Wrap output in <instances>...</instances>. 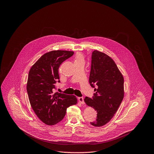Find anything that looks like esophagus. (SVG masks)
I'll list each match as a JSON object with an SVG mask.
<instances>
[{"mask_svg":"<svg viewBox=\"0 0 154 154\" xmlns=\"http://www.w3.org/2000/svg\"><path fill=\"white\" fill-rule=\"evenodd\" d=\"M78 99H79V102H80L82 104H85V102H84V97H79Z\"/></svg>","mask_w":154,"mask_h":154,"instance_id":"esophagus-1","label":"esophagus"}]
</instances>
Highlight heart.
I'll use <instances>...</instances> for the list:
<instances>
[{
  "instance_id": "b5f03b06",
  "label": "heart",
  "mask_w": 154,
  "mask_h": 154,
  "mask_svg": "<svg viewBox=\"0 0 154 154\" xmlns=\"http://www.w3.org/2000/svg\"><path fill=\"white\" fill-rule=\"evenodd\" d=\"M84 59V57H83V55L81 53H77L76 55H75V61H79V60H83Z\"/></svg>"
}]
</instances>
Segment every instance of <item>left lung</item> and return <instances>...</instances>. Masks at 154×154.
<instances>
[{"label": "left lung", "instance_id": "obj_1", "mask_svg": "<svg viewBox=\"0 0 154 154\" xmlns=\"http://www.w3.org/2000/svg\"><path fill=\"white\" fill-rule=\"evenodd\" d=\"M89 82L95 93L92 98L86 97L84 101L97 113L96 119L90 124L101 127L112 119L123 100L124 78L110 57L94 51Z\"/></svg>", "mask_w": 154, "mask_h": 154}]
</instances>
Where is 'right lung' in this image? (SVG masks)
Segmentation results:
<instances>
[{
    "instance_id": "obj_1",
    "label": "right lung",
    "mask_w": 154,
    "mask_h": 154,
    "mask_svg": "<svg viewBox=\"0 0 154 154\" xmlns=\"http://www.w3.org/2000/svg\"><path fill=\"white\" fill-rule=\"evenodd\" d=\"M74 52L53 51L44 54L30 69L27 91L31 106L38 118L52 125L64 117L66 109L77 102L75 96L54 93L55 83H60L58 68Z\"/></svg>"
}]
</instances>
